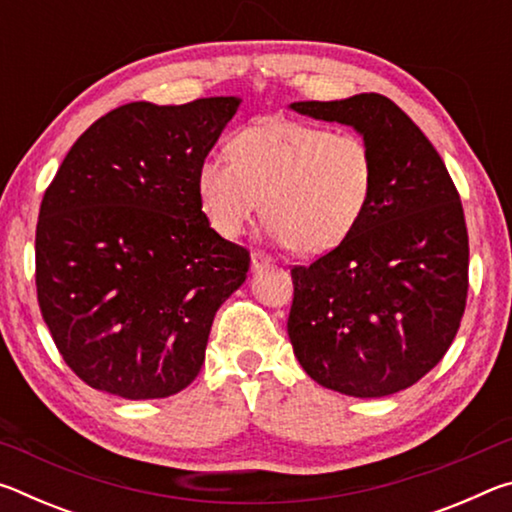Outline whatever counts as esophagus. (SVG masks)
Masks as SVG:
<instances>
[{"instance_id":"1","label":"esophagus","mask_w":512,"mask_h":512,"mask_svg":"<svg viewBox=\"0 0 512 512\" xmlns=\"http://www.w3.org/2000/svg\"><path fill=\"white\" fill-rule=\"evenodd\" d=\"M271 262H273V259L264 255L262 250H253V255H250V264H253V271H262V268L271 266Z\"/></svg>"}]
</instances>
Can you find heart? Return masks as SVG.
Here are the masks:
<instances>
[{
	"mask_svg": "<svg viewBox=\"0 0 512 512\" xmlns=\"http://www.w3.org/2000/svg\"><path fill=\"white\" fill-rule=\"evenodd\" d=\"M375 192V155L357 133L268 117L232 137L230 158L205 155L196 194L207 223L235 239L259 210L266 232L298 255H325L348 239Z\"/></svg>",
	"mask_w": 512,
	"mask_h": 512,
	"instance_id": "b5f03b06",
	"label": "heart"
}]
</instances>
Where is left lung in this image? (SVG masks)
I'll use <instances>...</instances> for the list:
<instances>
[{"mask_svg":"<svg viewBox=\"0 0 512 512\" xmlns=\"http://www.w3.org/2000/svg\"><path fill=\"white\" fill-rule=\"evenodd\" d=\"M289 108L354 128L375 155L357 230L291 271L293 354L329 391L400 393L445 357L461 325L470 262L461 198L433 144L384 94Z\"/></svg>","mask_w":512,"mask_h":512,"instance_id":"left-lung-1","label":"left lung"}]
</instances>
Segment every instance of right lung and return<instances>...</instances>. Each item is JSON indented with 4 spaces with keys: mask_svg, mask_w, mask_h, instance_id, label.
Listing matches in <instances>:
<instances>
[{
    "mask_svg": "<svg viewBox=\"0 0 512 512\" xmlns=\"http://www.w3.org/2000/svg\"><path fill=\"white\" fill-rule=\"evenodd\" d=\"M241 106L137 101L94 121L42 198L36 287L58 352L124 400L176 395L203 368L216 309L250 255L207 223L196 169Z\"/></svg>",
    "mask_w": 512,
    "mask_h": 512,
    "instance_id": "obj_1",
    "label": "right lung"
}]
</instances>
